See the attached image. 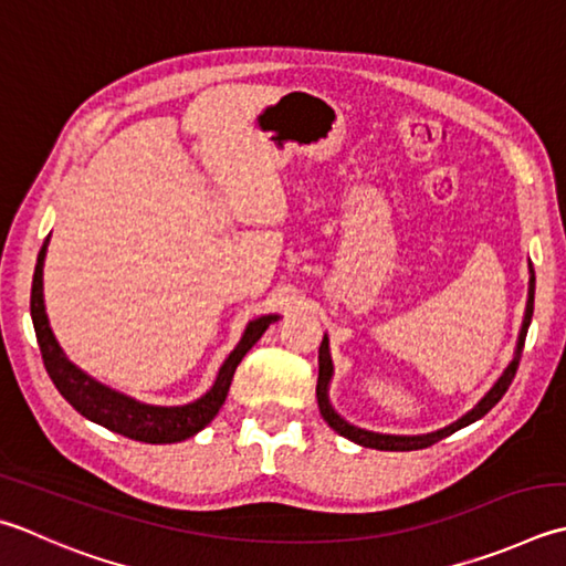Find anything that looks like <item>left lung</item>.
<instances>
[{
    "label": "left lung",
    "mask_w": 566,
    "mask_h": 566,
    "mask_svg": "<svg viewBox=\"0 0 566 566\" xmlns=\"http://www.w3.org/2000/svg\"><path fill=\"white\" fill-rule=\"evenodd\" d=\"M533 312H535V270H533V262H530V286H527V306H525V318H523V326H520V334H517V346L513 353V360L507 363V368L503 370L501 378L493 382V387L489 392H485L479 402H475L469 412H463L457 422H451L441 429L434 431H427V434H380V431H370V429H360L356 424H350L343 419L334 405H331V380H334V360H331V346H328V336L324 334V340H321L318 346V385H316V400H318V409H321V417L326 419L328 427L336 431V434L350 439L353 444H360V447H368V449H380V451H415V449H424L437 444L444 437L453 434V431H459L463 427H469L473 422H479L483 415H489L491 409L501 402V397L505 395L507 387H511L513 378H515V370L520 365V356H523V346H525V336H527V328H530V321H533Z\"/></svg>",
    "instance_id": "8db88e82"
}]
</instances>
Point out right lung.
Returning <instances> with one entry per match:
<instances>
[{"mask_svg": "<svg viewBox=\"0 0 566 566\" xmlns=\"http://www.w3.org/2000/svg\"><path fill=\"white\" fill-rule=\"evenodd\" d=\"M49 240L51 235L43 242L36 260V270H33L31 321L33 331H36L41 358L43 365H46L49 378L53 380L55 390L65 397V402H69L75 412H81L85 419H91V422L115 431V434L144 441V444H174V441H184L198 434L203 427L213 422L218 409L226 402L232 375H235L240 360L245 358V353L262 338L270 324L280 318V314H264L248 321L238 346L230 350V356L220 365L216 382L210 385V390L198 397V400L174 407L139 402L135 397L113 390L109 385H103L95 380L93 375L77 368V365L65 356L59 340H55L49 324L46 304H43V260H46Z\"/></svg>", "mask_w": 566, "mask_h": 566, "instance_id": "obj_1", "label": "right lung"}]
</instances>
